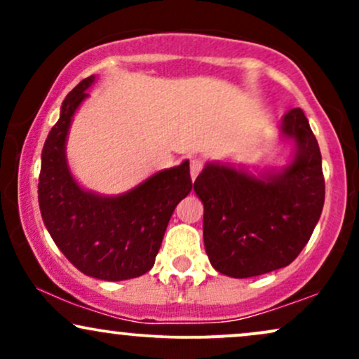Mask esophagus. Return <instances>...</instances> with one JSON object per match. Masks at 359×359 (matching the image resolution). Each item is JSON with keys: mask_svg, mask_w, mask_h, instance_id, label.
I'll use <instances>...</instances> for the list:
<instances>
[{"mask_svg": "<svg viewBox=\"0 0 359 359\" xmlns=\"http://www.w3.org/2000/svg\"><path fill=\"white\" fill-rule=\"evenodd\" d=\"M203 167H204V160L197 158V156H192L191 158V177L192 179H196V177L201 174Z\"/></svg>", "mask_w": 359, "mask_h": 359, "instance_id": "esophagus-1", "label": "esophagus"}]
</instances>
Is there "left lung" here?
I'll use <instances>...</instances> for the list:
<instances>
[{
	"label": "left lung",
	"mask_w": 359,
	"mask_h": 359,
	"mask_svg": "<svg viewBox=\"0 0 359 359\" xmlns=\"http://www.w3.org/2000/svg\"><path fill=\"white\" fill-rule=\"evenodd\" d=\"M297 151L288 167L263 179L208 163L194 182L204 204V246L219 273L248 278L290 265L311 240L324 205L323 158L300 108L282 119Z\"/></svg>",
	"instance_id": "8db88e82"
}]
</instances>
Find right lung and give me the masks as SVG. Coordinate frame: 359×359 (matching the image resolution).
Listing matches in <instances>:
<instances>
[{
  "label": "right lung",
  "mask_w": 359,
  "mask_h": 359,
  "mask_svg": "<svg viewBox=\"0 0 359 359\" xmlns=\"http://www.w3.org/2000/svg\"><path fill=\"white\" fill-rule=\"evenodd\" d=\"M96 81L89 76L65 96L59 121L42 150L39 204L52 240L89 277L119 282L154 266L175 205L191 192L189 162L156 172L121 196L104 197L77 185L65 160L74 113Z\"/></svg>",
  "instance_id": "1"
}]
</instances>
